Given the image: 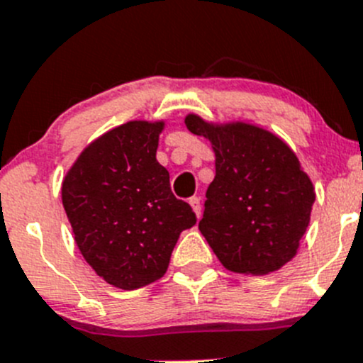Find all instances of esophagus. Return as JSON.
<instances>
[{"instance_id": "1", "label": "esophagus", "mask_w": 363, "mask_h": 363, "mask_svg": "<svg viewBox=\"0 0 363 363\" xmlns=\"http://www.w3.org/2000/svg\"><path fill=\"white\" fill-rule=\"evenodd\" d=\"M189 203H191V206H192V210L196 212V216H198V217L201 216V199L196 198V196H194V198L189 199Z\"/></svg>"}]
</instances>
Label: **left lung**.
<instances>
[{"mask_svg": "<svg viewBox=\"0 0 363 363\" xmlns=\"http://www.w3.org/2000/svg\"><path fill=\"white\" fill-rule=\"evenodd\" d=\"M189 132L210 140L216 178L199 231L220 264L242 274H269L291 262L315 201L312 179L274 133L247 123L185 117Z\"/></svg>", "mask_w": 363, "mask_h": 363, "instance_id": "1", "label": "left lung"}]
</instances>
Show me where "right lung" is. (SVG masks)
I'll return each mask as SVG.
<instances>
[{"mask_svg":"<svg viewBox=\"0 0 363 363\" xmlns=\"http://www.w3.org/2000/svg\"><path fill=\"white\" fill-rule=\"evenodd\" d=\"M164 121H130L92 140L62 182L74 242L96 274L135 291L165 274L179 233L196 224L157 160Z\"/></svg>","mask_w":363,"mask_h":363,"instance_id":"obj_1","label":"right lung"}]
</instances>
